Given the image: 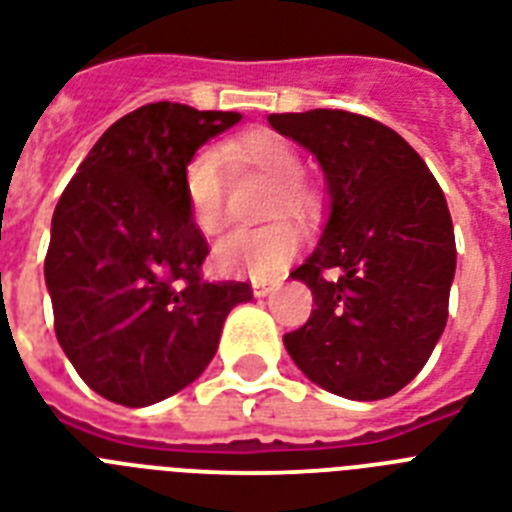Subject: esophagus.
I'll use <instances>...</instances> for the list:
<instances>
[{"label":"esophagus","mask_w":512,"mask_h":512,"mask_svg":"<svg viewBox=\"0 0 512 512\" xmlns=\"http://www.w3.org/2000/svg\"><path fill=\"white\" fill-rule=\"evenodd\" d=\"M273 289H278L276 281H255V284H252V292H255V297H268Z\"/></svg>","instance_id":"34e87169"}]
</instances>
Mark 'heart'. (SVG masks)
<instances>
[{
    "mask_svg": "<svg viewBox=\"0 0 512 512\" xmlns=\"http://www.w3.org/2000/svg\"><path fill=\"white\" fill-rule=\"evenodd\" d=\"M218 155L234 173H255L265 181H273V191L263 210L265 218H278L281 213H310L315 194L305 178L299 176L302 157L286 136L268 128H257L223 141ZM184 194L194 226L205 236L218 234L226 220V189H223L220 162L210 149H202L186 162ZM297 249V228L276 220L260 228L231 231L215 247V260L226 273L265 281L278 276Z\"/></svg>",
    "mask_w": 512,
    "mask_h": 512,
    "instance_id": "b5f03b06",
    "label": "heart"
}]
</instances>
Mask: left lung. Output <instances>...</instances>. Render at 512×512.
Returning a JSON list of instances; mask_svg holds the SVG:
<instances>
[{
  "mask_svg": "<svg viewBox=\"0 0 512 512\" xmlns=\"http://www.w3.org/2000/svg\"><path fill=\"white\" fill-rule=\"evenodd\" d=\"M310 149L331 213L315 252L292 273L310 286V321L284 334L297 368L347 400H384L418 376L444 326L455 231L442 189L397 131L347 110L270 115ZM339 269V279H326Z\"/></svg>",
  "mask_w": 512,
  "mask_h": 512,
  "instance_id": "obj_1",
  "label": "left lung"
}]
</instances>
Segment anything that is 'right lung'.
Masks as SVG:
<instances>
[{"label":"right lung","mask_w":512,"mask_h":512,"mask_svg":"<svg viewBox=\"0 0 512 512\" xmlns=\"http://www.w3.org/2000/svg\"><path fill=\"white\" fill-rule=\"evenodd\" d=\"M239 112L152 102L91 147L52 215L44 278L54 334L105 400L147 407L181 392L218 350L244 281H205L207 239L189 215L186 162Z\"/></svg>","instance_id":"right-lung-1"}]
</instances>
